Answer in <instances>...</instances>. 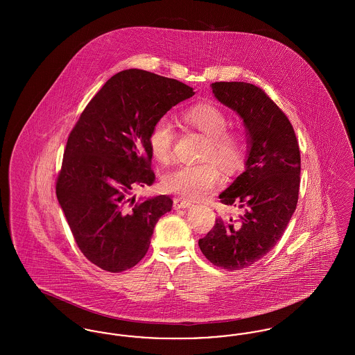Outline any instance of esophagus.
<instances>
[{
	"mask_svg": "<svg viewBox=\"0 0 355 355\" xmlns=\"http://www.w3.org/2000/svg\"><path fill=\"white\" fill-rule=\"evenodd\" d=\"M189 206H191V202L187 201V200H182V198H180V197H177V198L173 200V207H174L175 210H178V209H186V207H189Z\"/></svg>",
	"mask_w": 355,
	"mask_h": 355,
	"instance_id": "1",
	"label": "esophagus"
}]
</instances>
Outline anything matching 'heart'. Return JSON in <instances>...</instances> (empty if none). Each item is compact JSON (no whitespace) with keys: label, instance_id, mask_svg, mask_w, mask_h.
Here are the masks:
<instances>
[{"label":"heart","instance_id":"1","mask_svg":"<svg viewBox=\"0 0 355 355\" xmlns=\"http://www.w3.org/2000/svg\"><path fill=\"white\" fill-rule=\"evenodd\" d=\"M187 126L207 137V145L200 165H182L162 178L166 191L186 200H202L213 193L220 182V170L210 162L214 161L226 173L238 169L245 159V137L241 132L226 129L227 114L214 103L201 102L191 105L182 113ZM175 132L171 121L166 117L157 119L148 135V144L153 157L161 164H169L173 157Z\"/></svg>","mask_w":355,"mask_h":355}]
</instances>
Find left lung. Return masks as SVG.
Returning a JSON list of instances; mask_svg holds the SVG:
<instances>
[{
	"label": "left lung",
	"instance_id": "obj_1",
	"mask_svg": "<svg viewBox=\"0 0 355 355\" xmlns=\"http://www.w3.org/2000/svg\"><path fill=\"white\" fill-rule=\"evenodd\" d=\"M216 98L243 119L246 169L220 194L243 210L238 220L217 218L198 241L203 255L226 270H242L270 252L291 218L300 193L301 154L293 125L275 102L248 83L211 84Z\"/></svg>",
	"mask_w": 355,
	"mask_h": 355
}]
</instances>
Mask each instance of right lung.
I'll return each mask as SVG.
<instances>
[{
  "mask_svg": "<svg viewBox=\"0 0 355 355\" xmlns=\"http://www.w3.org/2000/svg\"><path fill=\"white\" fill-rule=\"evenodd\" d=\"M194 96L193 87L146 70L114 74L86 105L69 135L55 194L85 257L110 272L135 266L153 230L171 210L169 196L135 200L153 185L152 125Z\"/></svg>",
  "mask_w": 355,
  "mask_h": 355,
  "instance_id": "add662e5",
  "label": "right lung"
}]
</instances>
